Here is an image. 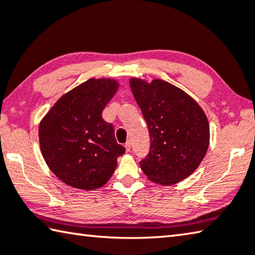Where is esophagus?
Masks as SVG:
<instances>
[{"label": "esophagus", "instance_id": "34e87169", "mask_svg": "<svg viewBox=\"0 0 255 255\" xmlns=\"http://www.w3.org/2000/svg\"><path fill=\"white\" fill-rule=\"evenodd\" d=\"M125 148H126V151H130L131 148V141L128 140L126 143H125Z\"/></svg>", "mask_w": 255, "mask_h": 255}]
</instances>
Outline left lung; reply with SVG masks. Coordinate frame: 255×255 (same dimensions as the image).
Masks as SVG:
<instances>
[{
    "instance_id": "1",
    "label": "left lung",
    "mask_w": 255,
    "mask_h": 255,
    "mask_svg": "<svg viewBox=\"0 0 255 255\" xmlns=\"http://www.w3.org/2000/svg\"><path fill=\"white\" fill-rule=\"evenodd\" d=\"M129 85L149 130V154L139 163L142 172L164 186L182 182L195 172L210 145L205 113L167 81L131 78Z\"/></svg>"
}]
</instances>
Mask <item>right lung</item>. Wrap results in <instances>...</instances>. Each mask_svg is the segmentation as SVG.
Wrapping results in <instances>:
<instances>
[{"mask_svg": "<svg viewBox=\"0 0 255 255\" xmlns=\"http://www.w3.org/2000/svg\"><path fill=\"white\" fill-rule=\"evenodd\" d=\"M118 87L114 79L91 78L64 94L41 120L43 158L69 186L85 191L104 186L126 150L116 141L113 125L101 116Z\"/></svg>", "mask_w": 255, "mask_h": 255, "instance_id": "add662e5", "label": "right lung"}]
</instances>
